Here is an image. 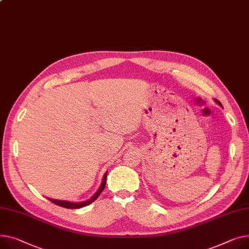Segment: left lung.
<instances>
[{"instance_id": "obj_1", "label": "left lung", "mask_w": 249, "mask_h": 249, "mask_svg": "<svg viewBox=\"0 0 249 249\" xmlns=\"http://www.w3.org/2000/svg\"><path fill=\"white\" fill-rule=\"evenodd\" d=\"M215 102H216V103H217L219 106H221V107H222V104H221V103H220V102L217 100V99H215Z\"/></svg>"}]
</instances>
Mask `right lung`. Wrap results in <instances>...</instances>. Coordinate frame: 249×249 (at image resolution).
<instances>
[{
  "label": "right lung",
  "mask_w": 249,
  "mask_h": 249,
  "mask_svg": "<svg viewBox=\"0 0 249 249\" xmlns=\"http://www.w3.org/2000/svg\"><path fill=\"white\" fill-rule=\"evenodd\" d=\"M106 178H107V173L104 175V178H103V182L102 184L100 186V188H99V190L97 191V193L91 198V199L87 200V201H83V202H70V201H65V200H56V199H51V198H48V199L53 202L54 204L56 205H59L61 207H64V208H68V209H78V208H81V207H84V206H87L89 204H91L92 202H94L97 198L100 196L101 192L104 190L105 186H106Z\"/></svg>",
  "instance_id": "add662e5"
}]
</instances>
